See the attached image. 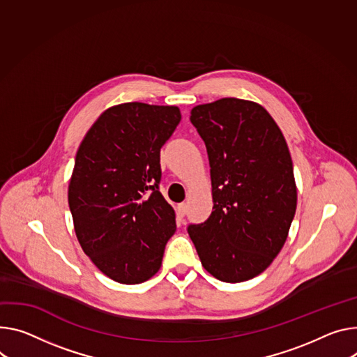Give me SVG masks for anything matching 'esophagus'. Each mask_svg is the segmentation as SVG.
Instances as JSON below:
<instances>
[{"instance_id": "34e87169", "label": "esophagus", "mask_w": 357, "mask_h": 357, "mask_svg": "<svg viewBox=\"0 0 357 357\" xmlns=\"http://www.w3.org/2000/svg\"><path fill=\"white\" fill-rule=\"evenodd\" d=\"M186 209H188L186 204H179V205L176 206V216H178L179 219H182V218L186 215Z\"/></svg>"}]
</instances>
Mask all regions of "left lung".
I'll return each instance as SVG.
<instances>
[{"label":"left lung","instance_id":"8db88e82","mask_svg":"<svg viewBox=\"0 0 357 357\" xmlns=\"http://www.w3.org/2000/svg\"><path fill=\"white\" fill-rule=\"evenodd\" d=\"M190 122L206 145L213 211L188 234L212 276L249 280L273 262L296 212L287 144L269 112L252 101L198 105Z\"/></svg>","mask_w":357,"mask_h":357}]
</instances>
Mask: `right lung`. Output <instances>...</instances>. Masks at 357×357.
<instances>
[{"mask_svg": "<svg viewBox=\"0 0 357 357\" xmlns=\"http://www.w3.org/2000/svg\"><path fill=\"white\" fill-rule=\"evenodd\" d=\"M179 121L178 107L115 105L78 148L68 186L75 234L93 265L118 283L151 279L176 231L175 211L159 192V160Z\"/></svg>", "mask_w": 357, "mask_h": 357, "instance_id": "obj_1", "label": "right lung"}]
</instances>
